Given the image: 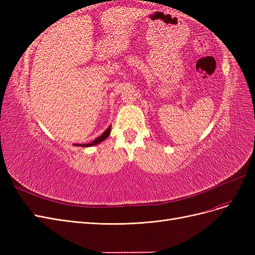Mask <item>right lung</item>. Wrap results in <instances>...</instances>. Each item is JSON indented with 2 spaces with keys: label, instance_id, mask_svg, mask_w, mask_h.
<instances>
[{
  "label": "right lung",
  "instance_id": "1",
  "mask_svg": "<svg viewBox=\"0 0 255 255\" xmlns=\"http://www.w3.org/2000/svg\"><path fill=\"white\" fill-rule=\"evenodd\" d=\"M111 128H112V127L110 126V128H107L105 132L101 135V136H99L97 139H95L94 141H91L90 143H82V144H80V143H74V145H80V146H92V145H96V144H99L100 142H102L103 140H105L107 137L110 136V134H111Z\"/></svg>",
  "mask_w": 255,
  "mask_h": 255
}]
</instances>
